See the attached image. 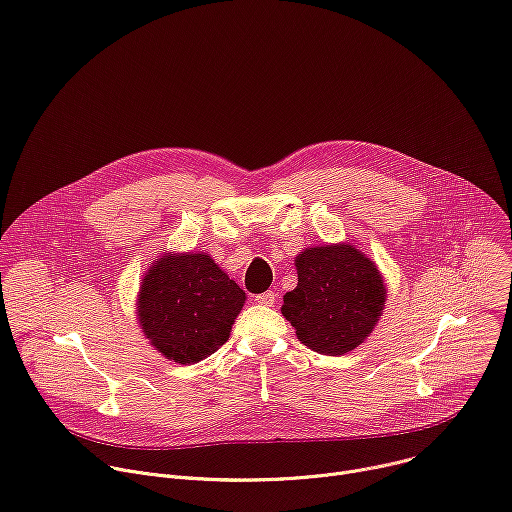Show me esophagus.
I'll list each match as a JSON object with an SVG mask.
<instances>
[{
	"label": "esophagus",
	"instance_id": "1",
	"mask_svg": "<svg viewBox=\"0 0 512 512\" xmlns=\"http://www.w3.org/2000/svg\"><path fill=\"white\" fill-rule=\"evenodd\" d=\"M275 298H277V294H275L273 290H267V292L255 296V300H257L259 304H263V306H273V304H275Z\"/></svg>",
	"mask_w": 512,
	"mask_h": 512
}]
</instances>
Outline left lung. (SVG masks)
Returning a JSON list of instances; mask_svg holds the SVG:
<instances>
[{
    "label": "left lung",
    "instance_id": "obj_1",
    "mask_svg": "<svg viewBox=\"0 0 512 512\" xmlns=\"http://www.w3.org/2000/svg\"><path fill=\"white\" fill-rule=\"evenodd\" d=\"M298 286L284 296L282 314L316 353L343 355L361 345L382 316V273L359 249L327 245L296 259Z\"/></svg>",
    "mask_w": 512,
    "mask_h": 512
}]
</instances>
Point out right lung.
Returning <instances> with one entry per match:
<instances>
[{
  "label": "right lung",
  "instance_id": "right-lung-1",
  "mask_svg": "<svg viewBox=\"0 0 512 512\" xmlns=\"http://www.w3.org/2000/svg\"><path fill=\"white\" fill-rule=\"evenodd\" d=\"M245 292L204 253L161 257L138 294L147 339L177 363H196L222 347Z\"/></svg>",
  "mask_w": 512,
  "mask_h": 512
}]
</instances>
